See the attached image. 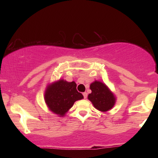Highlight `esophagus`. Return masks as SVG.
I'll use <instances>...</instances> for the list:
<instances>
[{
	"label": "esophagus",
	"instance_id": "obj_1",
	"mask_svg": "<svg viewBox=\"0 0 158 158\" xmlns=\"http://www.w3.org/2000/svg\"><path fill=\"white\" fill-rule=\"evenodd\" d=\"M83 95H84V99H85V98H87V93H86V92L83 93Z\"/></svg>",
	"mask_w": 158,
	"mask_h": 158
}]
</instances>
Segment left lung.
<instances>
[{
  "label": "left lung",
  "instance_id": "8db88e82",
  "mask_svg": "<svg viewBox=\"0 0 158 158\" xmlns=\"http://www.w3.org/2000/svg\"><path fill=\"white\" fill-rule=\"evenodd\" d=\"M92 93L88 96L95 108L101 111L110 110L113 107L116 99L105 84L95 81L90 85Z\"/></svg>",
  "mask_w": 158,
  "mask_h": 158
}]
</instances>
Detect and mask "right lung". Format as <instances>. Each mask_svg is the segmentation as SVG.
Here are the masks:
<instances>
[{"instance_id":"obj_1","label":"right lung","mask_w":158,"mask_h":158,"mask_svg":"<svg viewBox=\"0 0 158 158\" xmlns=\"http://www.w3.org/2000/svg\"><path fill=\"white\" fill-rule=\"evenodd\" d=\"M83 98L81 93L77 91L75 82H68L62 79L49 85L44 95L45 102L50 110L60 116L65 115L74 102Z\"/></svg>"}]
</instances>
